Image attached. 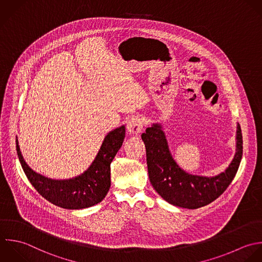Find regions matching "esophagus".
<instances>
[{
	"label": "esophagus",
	"instance_id": "obj_1",
	"mask_svg": "<svg viewBox=\"0 0 262 262\" xmlns=\"http://www.w3.org/2000/svg\"><path fill=\"white\" fill-rule=\"evenodd\" d=\"M143 127H144L143 120H142L141 117H139L138 115H137V116H133V117L128 120L127 125H126L127 132H128L130 135H139V134L143 130Z\"/></svg>",
	"mask_w": 262,
	"mask_h": 262
}]
</instances>
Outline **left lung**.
Listing matches in <instances>:
<instances>
[{
    "mask_svg": "<svg viewBox=\"0 0 262 262\" xmlns=\"http://www.w3.org/2000/svg\"><path fill=\"white\" fill-rule=\"evenodd\" d=\"M236 139V154L225 172L212 178L193 176L177 164L169 152L161 125L153 123L142 134L149 179L153 188L165 201L183 208L197 209L213 202L230 186L242 159L243 139L239 123Z\"/></svg>",
    "mask_w": 262,
    "mask_h": 262,
    "instance_id": "left-lung-1",
    "label": "left lung"
}]
</instances>
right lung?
I'll return each mask as SVG.
<instances>
[{
    "label": "right lung",
    "mask_w": 262,
    "mask_h": 262,
    "mask_svg": "<svg viewBox=\"0 0 262 262\" xmlns=\"http://www.w3.org/2000/svg\"><path fill=\"white\" fill-rule=\"evenodd\" d=\"M124 137V125L110 132L91 166L80 176L69 180H52L36 173L24 161L18 140L16 150L24 173L39 195L56 206L82 209L100 203L107 195L111 185L110 164L122 146Z\"/></svg>",
    "instance_id": "add662e5"
}]
</instances>
